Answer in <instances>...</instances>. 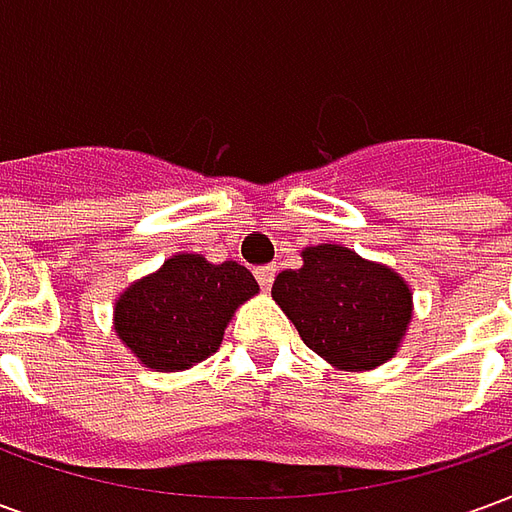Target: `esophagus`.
<instances>
[{
	"label": "esophagus",
	"instance_id": "esophagus-1",
	"mask_svg": "<svg viewBox=\"0 0 512 512\" xmlns=\"http://www.w3.org/2000/svg\"><path fill=\"white\" fill-rule=\"evenodd\" d=\"M257 282H260V288L263 290H271V285H274V277H277V268L274 266H260L255 271Z\"/></svg>",
	"mask_w": 512,
	"mask_h": 512
}]
</instances>
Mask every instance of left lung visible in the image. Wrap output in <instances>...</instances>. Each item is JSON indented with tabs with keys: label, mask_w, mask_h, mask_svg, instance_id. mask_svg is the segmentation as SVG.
Masks as SVG:
<instances>
[{
	"label": "left lung",
	"mask_w": 512,
	"mask_h": 512,
	"mask_svg": "<svg viewBox=\"0 0 512 512\" xmlns=\"http://www.w3.org/2000/svg\"><path fill=\"white\" fill-rule=\"evenodd\" d=\"M271 296L304 345L345 373L389 362L414 315L411 285L395 268L340 244L301 249V268L282 271Z\"/></svg>",
	"instance_id": "8db88e82"
}]
</instances>
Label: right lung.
<instances>
[{"label": "right lung", "mask_w": 512, "mask_h": 512, "mask_svg": "<svg viewBox=\"0 0 512 512\" xmlns=\"http://www.w3.org/2000/svg\"><path fill=\"white\" fill-rule=\"evenodd\" d=\"M257 293L241 263L180 252L117 296L115 334L142 367L180 373L219 351L235 310Z\"/></svg>", "instance_id": "1"}]
</instances>
